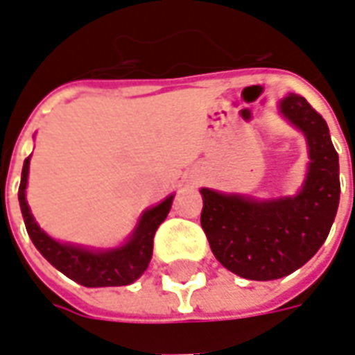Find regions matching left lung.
<instances>
[{"mask_svg":"<svg viewBox=\"0 0 355 355\" xmlns=\"http://www.w3.org/2000/svg\"><path fill=\"white\" fill-rule=\"evenodd\" d=\"M282 112L310 148L308 175L295 198L254 201L201 190V228L216 261L254 282L279 279L304 266L327 239L340 200L338 154L325 119L300 94L285 96Z\"/></svg>","mask_w":355,"mask_h":355,"instance_id":"left-lung-1","label":"left lung"}]
</instances>
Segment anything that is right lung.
<instances>
[{
    "label": "right lung",
    "mask_w": 355,
    "mask_h": 355,
    "mask_svg": "<svg viewBox=\"0 0 355 355\" xmlns=\"http://www.w3.org/2000/svg\"><path fill=\"white\" fill-rule=\"evenodd\" d=\"M28 169H30V157L24 159L22 167V178L19 186V201L20 211L24 216V224L30 239L34 241L35 249L47 259V261L57 268L58 272L68 275L70 279L80 283L83 287H119V285H129L135 279H139L144 274V270L152 259V249H154V236L159 224L165 220L169 213L173 196L162 201L159 205L148 209L140 218L137 230L132 238L119 249L112 251H102L94 253L83 247L66 245L51 239L45 232L35 224L34 216L30 213L26 203V182Z\"/></svg>",
    "instance_id": "1"
}]
</instances>
